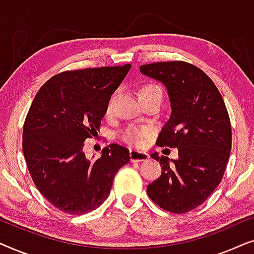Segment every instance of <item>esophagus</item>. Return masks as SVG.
<instances>
[{
    "mask_svg": "<svg viewBox=\"0 0 254 254\" xmlns=\"http://www.w3.org/2000/svg\"><path fill=\"white\" fill-rule=\"evenodd\" d=\"M129 157H130L131 162H143V161H147V159H149V155L144 151L130 150Z\"/></svg>",
    "mask_w": 254,
    "mask_h": 254,
    "instance_id": "34e87169",
    "label": "esophagus"
}]
</instances>
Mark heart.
I'll return each mask as SVG.
<instances>
[{
    "label": "heart",
    "instance_id": "1",
    "mask_svg": "<svg viewBox=\"0 0 254 254\" xmlns=\"http://www.w3.org/2000/svg\"><path fill=\"white\" fill-rule=\"evenodd\" d=\"M162 93V89L159 88L158 85L152 84V83H149V84H145L141 88L140 90V96L148 95V93ZM111 103H112V99L110 100L109 106H107V111L111 110ZM149 135H150V130L148 128L143 127H136V126H129L121 131L120 137L123 138L125 142L129 144L134 145H142L145 138H147Z\"/></svg>",
    "mask_w": 254,
    "mask_h": 254
}]
</instances>
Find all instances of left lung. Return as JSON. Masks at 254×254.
I'll return each instance as SVG.
<instances>
[{
	"label": "left lung",
	"mask_w": 254,
	"mask_h": 254,
	"mask_svg": "<svg viewBox=\"0 0 254 254\" xmlns=\"http://www.w3.org/2000/svg\"><path fill=\"white\" fill-rule=\"evenodd\" d=\"M140 71L165 85L171 116L158 135L159 147L178 148V159L158 156L162 175L147 187L164 210L184 214L199 207L223 178L231 150V124L214 82L184 61L143 64Z\"/></svg>",
	"instance_id": "8db88e82"
}]
</instances>
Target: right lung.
Masks as SVG:
<instances>
[{
    "instance_id": "right-lung-1",
    "label": "right lung",
    "mask_w": 254,
    "mask_h": 254,
    "mask_svg": "<svg viewBox=\"0 0 254 254\" xmlns=\"http://www.w3.org/2000/svg\"><path fill=\"white\" fill-rule=\"evenodd\" d=\"M129 69L124 64L60 72L31 104L23 127L27 169L45 199L64 213L97 209L110 195L116 173L129 162V150L116 143L95 162L83 152L86 138L98 135L111 96Z\"/></svg>"
}]
</instances>
